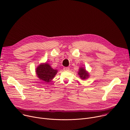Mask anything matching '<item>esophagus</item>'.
<instances>
[{
    "label": "esophagus",
    "mask_w": 130,
    "mask_h": 130,
    "mask_svg": "<svg viewBox=\"0 0 130 130\" xmlns=\"http://www.w3.org/2000/svg\"><path fill=\"white\" fill-rule=\"evenodd\" d=\"M64 71H66V72H68L69 70V67H64Z\"/></svg>",
    "instance_id": "34e87169"
}]
</instances>
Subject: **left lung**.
<instances>
[{
	"label": "left lung",
	"mask_w": 130,
	"mask_h": 130,
	"mask_svg": "<svg viewBox=\"0 0 130 130\" xmlns=\"http://www.w3.org/2000/svg\"><path fill=\"white\" fill-rule=\"evenodd\" d=\"M78 74L82 80H86L90 76L89 73L87 71L86 68L83 67H80L79 68Z\"/></svg>",
	"instance_id": "obj_1"
}]
</instances>
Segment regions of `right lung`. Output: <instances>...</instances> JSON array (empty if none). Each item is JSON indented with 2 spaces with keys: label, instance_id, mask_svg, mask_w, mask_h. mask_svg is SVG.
Listing matches in <instances>:
<instances>
[{
  "label": "right lung",
  "instance_id": "1",
  "mask_svg": "<svg viewBox=\"0 0 130 130\" xmlns=\"http://www.w3.org/2000/svg\"><path fill=\"white\" fill-rule=\"evenodd\" d=\"M57 72V69H54L47 63H41L36 69V73L38 78L48 83L52 81Z\"/></svg>",
  "mask_w": 130,
  "mask_h": 130
}]
</instances>
